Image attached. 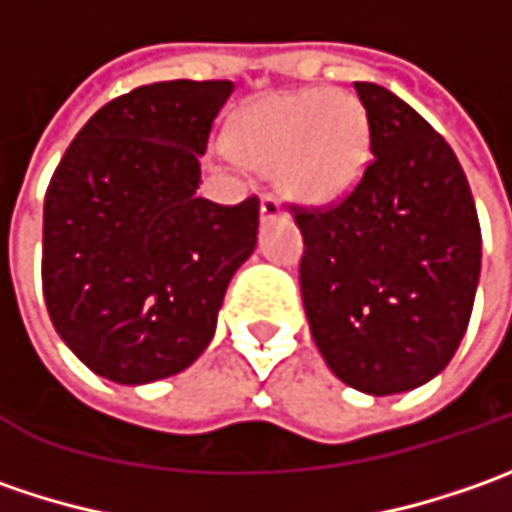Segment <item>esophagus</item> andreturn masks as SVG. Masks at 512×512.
<instances>
[{"instance_id":"34e87169","label":"esophagus","mask_w":512,"mask_h":512,"mask_svg":"<svg viewBox=\"0 0 512 512\" xmlns=\"http://www.w3.org/2000/svg\"><path fill=\"white\" fill-rule=\"evenodd\" d=\"M259 210H262V222H265V225L267 222H276V219L282 216V207H279V202H276L270 193L262 196V207H259Z\"/></svg>"}]
</instances>
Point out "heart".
<instances>
[{
    "mask_svg": "<svg viewBox=\"0 0 512 512\" xmlns=\"http://www.w3.org/2000/svg\"><path fill=\"white\" fill-rule=\"evenodd\" d=\"M227 148L247 168L276 170V185L290 199L327 205L362 176L370 122L350 90L270 93L233 116Z\"/></svg>",
    "mask_w": 512,
    "mask_h": 512,
    "instance_id": "1",
    "label": "heart"
}]
</instances>
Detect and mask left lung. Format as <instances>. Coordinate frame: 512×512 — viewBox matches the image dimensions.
<instances>
[{
  "label": "left lung",
  "instance_id": "8db88e82",
  "mask_svg": "<svg viewBox=\"0 0 512 512\" xmlns=\"http://www.w3.org/2000/svg\"><path fill=\"white\" fill-rule=\"evenodd\" d=\"M370 122L362 179L327 207L290 205L313 342L344 384L390 396L439 376L462 342L482 227L442 133L396 93L356 82Z\"/></svg>",
  "mask_w": 512,
  "mask_h": 512
}]
</instances>
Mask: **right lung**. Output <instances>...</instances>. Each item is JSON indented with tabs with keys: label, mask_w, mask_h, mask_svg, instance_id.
Masks as SVG:
<instances>
[{
	"label": "right lung",
	"mask_w": 512,
	"mask_h": 512,
	"mask_svg": "<svg viewBox=\"0 0 512 512\" xmlns=\"http://www.w3.org/2000/svg\"><path fill=\"white\" fill-rule=\"evenodd\" d=\"M233 82H153L88 119L50 176L42 290L96 376L145 384L202 356L227 282L256 247L259 199L196 196Z\"/></svg>",
	"instance_id": "add662e5"
}]
</instances>
